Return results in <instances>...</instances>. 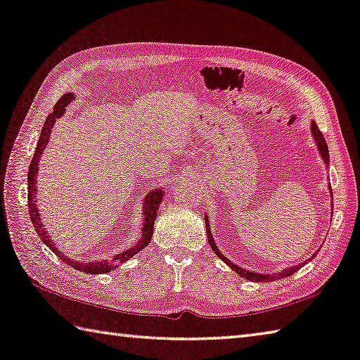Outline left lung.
<instances>
[{
    "label": "left lung",
    "instance_id": "left-lung-1",
    "mask_svg": "<svg viewBox=\"0 0 360 360\" xmlns=\"http://www.w3.org/2000/svg\"><path fill=\"white\" fill-rule=\"evenodd\" d=\"M311 134H313V136H315V141H316V146H318V149H319V154H321V158L324 159V162H326V165H329V149H328V143H326V140H324V135L321 134V130L318 129V126H316V122H311ZM330 188V193H332V187H329ZM332 207H334V205H332ZM205 220H206V233H207V240H209V245H211V248L214 250V253L217 255V257L221 259V261H225V263L231 267V269L234 271V272H238L240 277H244V278H247V280H252V282H274V280H278V278H283V277H288V276H292L294 272L296 271H299L300 267H302L305 263H302V264H299V266H292V267H290V269H285L283 272H280V274H255V272H252V271H245V269H243V267H239V266H236V264H233L230 259H226L224 255L220 253V250L217 247H215V243H214V239H212V234H211V230H209V224H207V217H205Z\"/></svg>",
    "mask_w": 360,
    "mask_h": 360
}]
</instances>
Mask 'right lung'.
Segmentation results:
<instances>
[{
  "mask_svg": "<svg viewBox=\"0 0 360 360\" xmlns=\"http://www.w3.org/2000/svg\"><path fill=\"white\" fill-rule=\"evenodd\" d=\"M72 101H74V94L72 93L64 94L61 99L56 102L53 112L47 116V120H45V124L41 130V136H39V141H37V146L34 151V158H32V160L30 163V169H28V211H30L31 224L34 225V230L37 231L39 238L42 239V243L47 245L58 258L64 261L66 264H69L70 267H74V269H77V271H82L86 274H103V272L115 269V267H117L122 263H126L129 258H132L135 253H139L149 243H151L153 231H154V220H155V217H158V211H159L160 201L163 197V191H160V188H155V191L149 192L146 195L145 205H143V209H145V211H143V214H145V220L143 221H145V224H143L141 239L139 240V244H136L135 247H130V248H127V250H124L122 253H117L116 257H113L110 261L103 259V261H93V263H77V261H72L70 258L64 257V255L55 247V244L51 243V239L47 234V231L42 228V221H41V217H39V212H37L39 209L36 206L34 198H36V188H37L36 187V176H37L39 159H41L44 149H45V146H47L51 127H53V124L56 122L58 117H61L63 113L66 112V107Z\"/></svg>",
  "mask_w": 360,
  "mask_h": 360,
  "instance_id": "1",
  "label": "right lung"
}]
</instances>
